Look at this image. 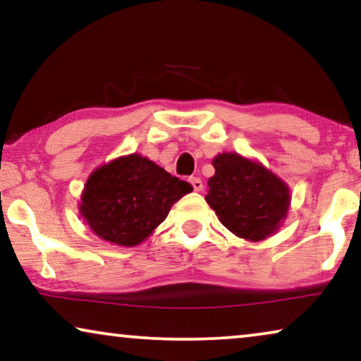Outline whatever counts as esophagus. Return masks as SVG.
I'll return each mask as SVG.
<instances>
[{
  "label": "esophagus",
  "mask_w": 361,
  "mask_h": 361,
  "mask_svg": "<svg viewBox=\"0 0 361 361\" xmlns=\"http://www.w3.org/2000/svg\"><path fill=\"white\" fill-rule=\"evenodd\" d=\"M189 182L192 184V187H194L195 192H200L202 189H204V182H202L199 177H190Z\"/></svg>",
  "instance_id": "obj_1"
}]
</instances>
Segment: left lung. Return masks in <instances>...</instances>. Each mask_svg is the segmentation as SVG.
Returning a JSON list of instances; mask_svg holds the SVG:
<instances>
[{
	"instance_id": "left-lung-1",
	"label": "left lung",
	"mask_w": 361,
	"mask_h": 361,
	"mask_svg": "<svg viewBox=\"0 0 361 361\" xmlns=\"http://www.w3.org/2000/svg\"><path fill=\"white\" fill-rule=\"evenodd\" d=\"M212 164L207 204L231 233L248 241L274 235L288 216L289 185L274 172L238 152H221Z\"/></svg>"
}]
</instances>
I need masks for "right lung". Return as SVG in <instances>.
Instances as JSON below:
<instances>
[{
	"mask_svg": "<svg viewBox=\"0 0 361 361\" xmlns=\"http://www.w3.org/2000/svg\"><path fill=\"white\" fill-rule=\"evenodd\" d=\"M189 192V182L177 179L156 162L133 152L97 167L88 176L78 210L102 240L136 246L166 220L171 207Z\"/></svg>",
	"mask_w": 361,
	"mask_h": 361,
	"instance_id": "add662e5",
	"label": "right lung"
}]
</instances>
